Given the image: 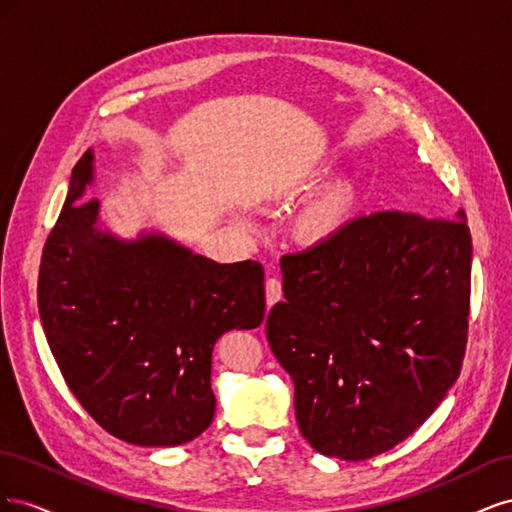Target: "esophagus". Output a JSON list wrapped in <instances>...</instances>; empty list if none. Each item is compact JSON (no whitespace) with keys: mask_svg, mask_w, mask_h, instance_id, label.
<instances>
[{"mask_svg":"<svg viewBox=\"0 0 512 512\" xmlns=\"http://www.w3.org/2000/svg\"><path fill=\"white\" fill-rule=\"evenodd\" d=\"M265 290H267V305L269 307L282 299V282L277 280V277H269Z\"/></svg>","mask_w":512,"mask_h":512,"instance_id":"obj_1","label":"esophagus"}]
</instances>
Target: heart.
<instances>
[{
  "label": "heart",
  "instance_id": "heart-1",
  "mask_svg": "<svg viewBox=\"0 0 512 512\" xmlns=\"http://www.w3.org/2000/svg\"><path fill=\"white\" fill-rule=\"evenodd\" d=\"M356 209H359L356 185L350 179L337 181L309 205L301 218V235L312 243L329 241L352 222Z\"/></svg>",
  "mask_w": 512,
  "mask_h": 512
}]
</instances>
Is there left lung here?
<instances>
[{
	"label": "left lung",
	"instance_id": "left-lung-1",
	"mask_svg": "<svg viewBox=\"0 0 512 512\" xmlns=\"http://www.w3.org/2000/svg\"><path fill=\"white\" fill-rule=\"evenodd\" d=\"M470 271L463 211L363 215L282 258L286 299L269 312L267 339L320 455L391 451L440 406L466 354Z\"/></svg>",
	"mask_w": 512,
	"mask_h": 512
}]
</instances>
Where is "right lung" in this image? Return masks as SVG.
Returning <instances> with one entry per match:
<instances>
[{"label":"right lung","instance_id":"1","mask_svg":"<svg viewBox=\"0 0 512 512\" xmlns=\"http://www.w3.org/2000/svg\"><path fill=\"white\" fill-rule=\"evenodd\" d=\"M94 151L76 162L44 243L38 309L66 384L94 421L136 446H179L215 414L213 346L265 320L256 260L220 265L162 232L119 239L85 198Z\"/></svg>","mask_w":512,"mask_h":512}]
</instances>
